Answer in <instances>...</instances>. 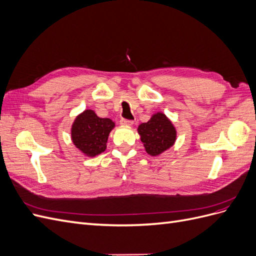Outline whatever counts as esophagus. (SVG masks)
<instances>
[{
	"label": "esophagus",
	"mask_w": 256,
	"mask_h": 256,
	"mask_svg": "<svg viewBox=\"0 0 256 256\" xmlns=\"http://www.w3.org/2000/svg\"><path fill=\"white\" fill-rule=\"evenodd\" d=\"M120 122V125H125V126H131V125H134V120H124V118H122Z\"/></svg>",
	"instance_id": "1"
}]
</instances>
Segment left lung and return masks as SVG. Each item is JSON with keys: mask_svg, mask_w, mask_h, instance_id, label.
Returning <instances> with one entry per match:
<instances>
[{"mask_svg": "<svg viewBox=\"0 0 256 256\" xmlns=\"http://www.w3.org/2000/svg\"><path fill=\"white\" fill-rule=\"evenodd\" d=\"M146 152L158 156L172 147L176 141V129L172 122L162 112L154 114L147 122L138 127Z\"/></svg>", "mask_w": 256, "mask_h": 256, "instance_id": "left-lung-1", "label": "left lung"}]
</instances>
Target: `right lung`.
I'll return each instance as SVG.
<instances>
[{"label":"right lung","mask_w":256,"mask_h":256,"mask_svg":"<svg viewBox=\"0 0 256 256\" xmlns=\"http://www.w3.org/2000/svg\"><path fill=\"white\" fill-rule=\"evenodd\" d=\"M114 127L110 118H102L92 110H85L76 116L72 126V143L85 156L95 157L106 150Z\"/></svg>","instance_id":"right-lung-1"}]
</instances>
